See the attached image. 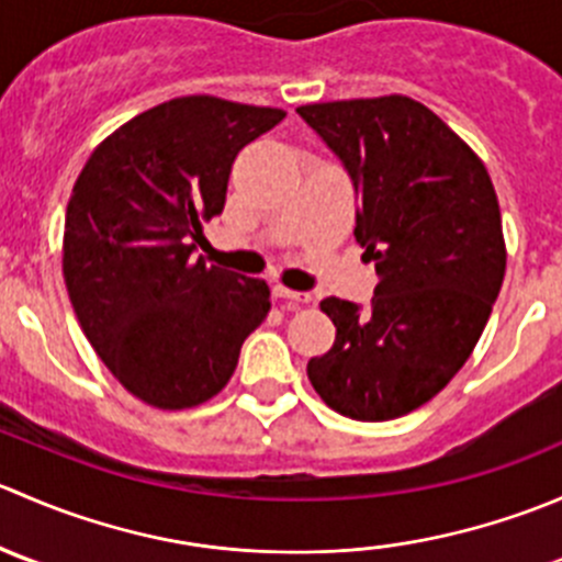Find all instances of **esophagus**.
<instances>
[{
  "instance_id": "obj_1",
  "label": "esophagus",
  "mask_w": 562,
  "mask_h": 562,
  "mask_svg": "<svg viewBox=\"0 0 562 562\" xmlns=\"http://www.w3.org/2000/svg\"><path fill=\"white\" fill-rule=\"evenodd\" d=\"M274 296L277 299H285V302H291V304H310V293H304V291H291V288H285V285H274Z\"/></svg>"
}]
</instances>
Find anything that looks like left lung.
Segmentation results:
<instances>
[{
	"instance_id": "left-lung-1",
	"label": "left lung",
	"mask_w": 562,
	"mask_h": 562,
	"mask_svg": "<svg viewBox=\"0 0 562 562\" xmlns=\"http://www.w3.org/2000/svg\"><path fill=\"white\" fill-rule=\"evenodd\" d=\"M296 111L353 181V236L381 277L364 310L323 299L337 337L310 359V383L356 422L400 418L446 389L490 321L506 274L495 187L454 130L405 94Z\"/></svg>"
}]
</instances>
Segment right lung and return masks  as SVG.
I'll return each instance as SVG.
<instances>
[{"instance_id": "add662e5", "label": "right lung", "mask_w": 562, "mask_h": 562, "mask_svg": "<svg viewBox=\"0 0 562 562\" xmlns=\"http://www.w3.org/2000/svg\"><path fill=\"white\" fill-rule=\"evenodd\" d=\"M280 108L190 94L138 113L92 151L72 187L61 271L72 310L124 389L184 411L225 389L269 315V285L195 258L225 206L236 155Z\"/></svg>"}]
</instances>
